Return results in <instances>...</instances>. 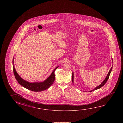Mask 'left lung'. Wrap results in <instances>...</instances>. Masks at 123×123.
<instances>
[{
    "label": "left lung",
    "mask_w": 123,
    "mask_h": 123,
    "mask_svg": "<svg viewBox=\"0 0 123 123\" xmlns=\"http://www.w3.org/2000/svg\"><path fill=\"white\" fill-rule=\"evenodd\" d=\"M112 69V67H111V69H110V70L109 72V73H108V74H107V75L106 78L105 79V80L103 81V82L101 84V85H99L98 86H97V87H96V88H95L94 89H93V90L90 91L89 92H92V91H94V90H96L97 89H98L100 88L101 87H103V86H104V85H105V84L106 83L107 81H108V79H109V77L110 74L111 72ZM72 82H73V76H72Z\"/></svg>",
    "instance_id": "obj_1"
}]
</instances>
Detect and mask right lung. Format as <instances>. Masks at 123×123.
Segmentation results:
<instances>
[{"label": "right lung", "instance_id": "1", "mask_svg": "<svg viewBox=\"0 0 123 123\" xmlns=\"http://www.w3.org/2000/svg\"><path fill=\"white\" fill-rule=\"evenodd\" d=\"M13 61L14 60H13V62H14ZM58 67H56L54 70L53 71L50 76L46 80L42 82L30 83L23 79L17 73L14 66H13V72L17 81L23 87L30 91L35 92H40L49 88L52 85L55 80V71Z\"/></svg>", "mask_w": 123, "mask_h": 123}]
</instances>
